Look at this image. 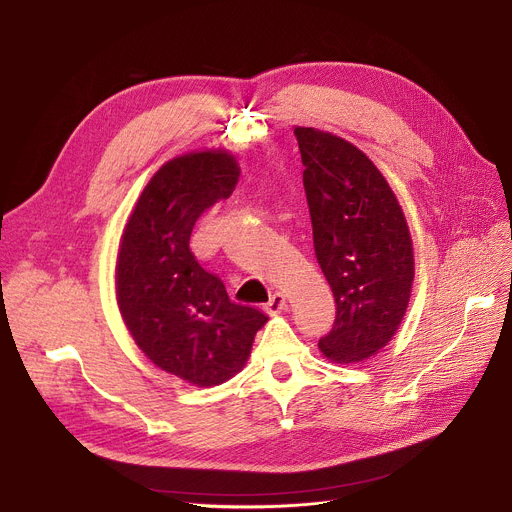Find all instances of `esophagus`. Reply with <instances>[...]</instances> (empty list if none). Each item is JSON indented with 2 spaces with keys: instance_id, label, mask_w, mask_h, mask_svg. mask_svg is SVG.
I'll return each mask as SVG.
<instances>
[{
  "instance_id": "34e87169",
  "label": "esophagus",
  "mask_w": 512,
  "mask_h": 512,
  "mask_svg": "<svg viewBox=\"0 0 512 512\" xmlns=\"http://www.w3.org/2000/svg\"><path fill=\"white\" fill-rule=\"evenodd\" d=\"M284 308H286V296L280 294V292L271 294V296H269V302L265 304V310H267L269 314H277V312L284 310Z\"/></svg>"
}]
</instances>
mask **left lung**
I'll return each instance as SVG.
<instances>
[{
	"label": "left lung",
	"instance_id": "1",
	"mask_svg": "<svg viewBox=\"0 0 512 512\" xmlns=\"http://www.w3.org/2000/svg\"><path fill=\"white\" fill-rule=\"evenodd\" d=\"M314 253L335 296L333 329L318 341L333 361L378 353L406 312L414 277L412 243L388 181L357 147L314 128H296Z\"/></svg>",
	"mask_w": 512,
	"mask_h": 512
}]
</instances>
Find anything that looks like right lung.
<instances>
[{
	"label": "right lung",
	"instance_id": "1",
	"mask_svg": "<svg viewBox=\"0 0 512 512\" xmlns=\"http://www.w3.org/2000/svg\"><path fill=\"white\" fill-rule=\"evenodd\" d=\"M239 179L226 151L165 163L147 183L124 228L116 294L126 327L163 371L194 386H218L243 369L267 322L255 306L232 302L218 275L190 251L198 218Z\"/></svg>",
	"mask_w": 512,
	"mask_h": 512
}]
</instances>
